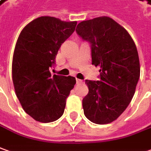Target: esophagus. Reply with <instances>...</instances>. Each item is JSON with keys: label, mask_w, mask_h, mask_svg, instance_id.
Masks as SVG:
<instances>
[{"label": "esophagus", "mask_w": 151, "mask_h": 151, "mask_svg": "<svg viewBox=\"0 0 151 151\" xmlns=\"http://www.w3.org/2000/svg\"><path fill=\"white\" fill-rule=\"evenodd\" d=\"M76 81H77V83H78V84H80V83H83V80H81V79H78V78H77V79H76Z\"/></svg>", "instance_id": "34e87169"}]
</instances>
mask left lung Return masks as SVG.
Segmentation results:
<instances>
[{
	"label": "left lung",
	"instance_id": "1",
	"mask_svg": "<svg viewBox=\"0 0 151 151\" xmlns=\"http://www.w3.org/2000/svg\"><path fill=\"white\" fill-rule=\"evenodd\" d=\"M76 32L91 46L92 63L100 66L99 81L85 80L88 93L84 115L92 122L107 124L127 109L140 78L136 46L129 33L110 17L80 22Z\"/></svg>",
	"mask_w": 151,
	"mask_h": 151
}]
</instances>
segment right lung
<instances>
[{
  "instance_id": "obj_1",
  "label": "right lung",
  "mask_w": 151,
  "mask_h": 151,
  "mask_svg": "<svg viewBox=\"0 0 151 151\" xmlns=\"http://www.w3.org/2000/svg\"><path fill=\"white\" fill-rule=\"evenodd\" d=\"M77 21L50 16L32 20L19 34L13 61L12 79L24 111L35 121L52 122L62 116L75 78L51 75L60 46L75 30Z\"/></svg>"
}]
</instances>
